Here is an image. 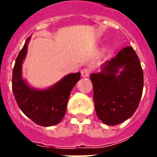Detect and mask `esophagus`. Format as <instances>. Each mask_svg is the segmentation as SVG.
Instances as JSON below:
<instances>
[{
	"mask_svg": "<svg viewBox=\"0 0 157 157\" xmlns=\"http://www.w3.org/2000/svg\"><path fill=\"white\" fill-rule=\"evenodd\" d=\"M90 71L88 68L83 69V70L81 71V76H83V77H88V76H90Z\"/></svg>",
	"mask_w": 157,
	"mask_h": 157,
	"instance_id": "esophagus-1",
	"label": "esophagus"
}]
</instances>
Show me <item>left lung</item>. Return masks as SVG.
<instances>
[{
  "instance_id": "1",
  "label": "left lung",
  "mask_w": 157,
  "mask_h": 157,
  "mask_svg": "<svg viewBox=\"0 0 157 157\" xmlns=\"http://www.w3.org/2000/svg\"><path fill=\"white\" fill-rule=\"evenodd\" d=\"M90 80L95 112L104 124L116 125L133 116L144 89V71L133 47L124 48L105 62Z\"/></svg>"
}]
</instances>
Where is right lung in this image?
<instances>
[{
	"label": "right lung",
	"instance_id": "1",
	"mask_svg": "<svg viewBox=\"0 0 157 157\" xmlns=\"http://www.w3.org/2000/svg\"><path fill=\"white\" fill-rule=\"evenodd\" d=\"M31 36L27 39L16 59L12 76V89L21 111L41 126L59 124L66 113L69 96L80 80L81 73H70L46 89H36L29 86L23 77V63L28 53Z\"/></svg>",
	"mask_w": 157,
	"mask_h": 157
}]
</instances>
